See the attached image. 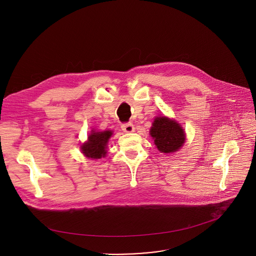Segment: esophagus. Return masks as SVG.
<instances>
[{
    "label": "esophagus",
    "mask_w": 256,
    "mask_h": 256,
    "mask_svg": "<svg viewBox=\"0 0 256 256\" xmlns=\"http://www.w3.org/2000/svg\"><path fill=\"white\" fill-rule=\"evenodd\" d=\"M121 128L126 133H131V132H134V130H135V127L132 123H124V124H122Z\"/></svg>",
    "instance_id": "obj_1"
}]
</instances>
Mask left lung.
Masks as SVG:
<instances>
[{"instance_id": "obj_1", "label": "left lung", "mask_w": 256, "mask_h": 256, "mask_svg": "<svg viewBox=\"0 0 256 256\" xmlns=\"http://www.w3.org/2000/svg\"><path fill=\"white\" fill-rule=\"evenodd\" d=\"M150 135L153 137L157 149L165 154L178 151L186 140V134L180 125L166 116L155 118Z\"/></svg>"}]
</instances>
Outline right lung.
Wrapping results in <instances>:
<instances>
[{
  "mask_svg": "<svg viewBox=\"0 0 256 256\" xmlns=\"http://www.w3.org/2000/svg\"><path fill=\"white\" fill-rule=\"evenodd\" d=\"M112 136V131H94L88 135V140L82 146V151L87 158L91 159H100L105 157L107 151V143Z\"/></svg>",
  "mask_w": 256,
  "mask_h": 256,
  "instance_id": "1",
  "label": "right lung"
}]
</instances>
